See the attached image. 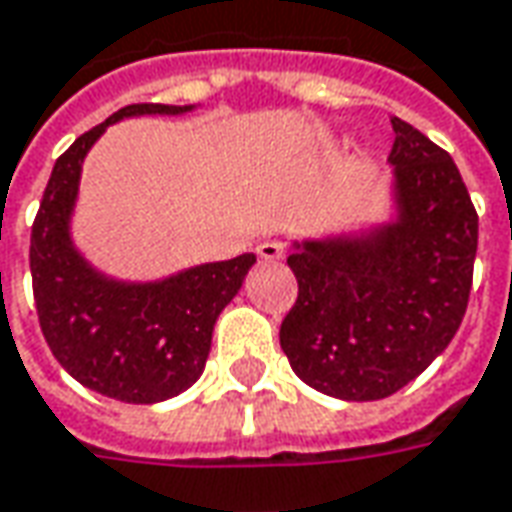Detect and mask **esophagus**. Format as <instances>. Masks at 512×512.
Masks as SVG:
<instances>
[{"label":"esophagus","instance_id":"obj_1","mask_svg":"<svg viewBox=\"0 0 512 512\" xmlns=\"http://www.w3.org/2000/svg\"><path fill=\"white\" fill-rule=\"evenodd\" d=\"M257 255L263 257V260H280L285 255V243L280 238H266L257 246Z\"/></svg>","mask_w":512,"mask_h":512}]
</instances>
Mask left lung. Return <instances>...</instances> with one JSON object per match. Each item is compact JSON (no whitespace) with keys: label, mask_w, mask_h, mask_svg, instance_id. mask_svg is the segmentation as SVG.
Returning <instances> with one entry per match:
<instances>
[{"label":"left lung","mask_w":512,"mask_h":512,"mask_svg":"<svg viewBox=\"0 0 512 512\" xmlns=\"http://www.w3.org/2000/svg\"><path fill=\"white\" fill-rule=\"evenodd\" d=\"M389 162L401 221L373 241L300 243L297 302L280 347L308 387L378 401L406 387L460 330L474 283L479 215L454 159L392 117Z\"/></svg>","instance_id":"1"}]
</instances>
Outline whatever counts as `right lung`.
<instances>
[{"label":"right lung","mask_w":512,"mask_h":512,"mask_svg":"<svg viewBox=\"0 0 512 512\" xmlns=\"http://www.w3.org/2000/svg\"><path fill=\"white\" fill-rule=\"evenodd\" d=\"M190 106L134 103L75 139L55 159L30 232V274L41 333L75 381L123 403L173 398L210 356L212 325L255 255L207 263L148 285L114 283L92 271L69 241V212L86 151L131 114H179Z\"/></svg>","instance_id":"obj_1"}]
</instances>
